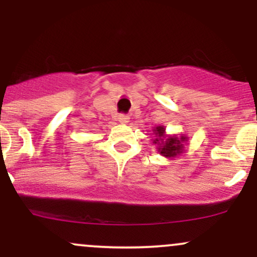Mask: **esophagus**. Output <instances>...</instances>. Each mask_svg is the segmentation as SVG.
<instances>
[{
	"instance_id": "34e87169",
	"label": "esophagus",
	"mask_w": 257,
	"mask_h": 257,
	"mask_svg": "<svg viewBox=\"0 0 257 257\" xmlns=\"http://www.w3.org/2000/svg\"><path fill=\"white\" fill-rule=\"evenodd\" d=\"M118 120H119V123H123V124H125V123L129 122V116H128V114H124V113L119 114Z\"/></svg>"
}]
</instances>
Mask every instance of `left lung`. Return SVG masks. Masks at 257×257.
<instances>
[{
  "instance_id": "8db88e82",
  "label": "left lung",
  "mask_w": 257,
  "mask_h": 257,
  "mask_svg": "<svg viewBox=\"0 0 257 257\" xmlns=\"http://www.w3.org/2000/svg\"><path fill=\"white\" fill-rule=\"evenodd\" d=\"M153 132L156 135V138L153 139V144L158 146L157 150L162 156L167 158H174L184 152V144L187 141V137H185V135H182L181 138L175 137V135L167 137L166 129L162 125L156 126Z\"/></svg>"
}]
</instances>
